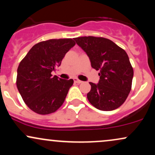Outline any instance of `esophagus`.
<instances>
[{"mask_svg":"<svg viewBox=\"0 0 155 155\" xmlns=\"http://www.w3.org/2000/svg\"><path fill=\"white\" fill-rule=\"evenodd\" d=\"M74 82L77 83V84H81V83H82V81H81V80L76 79V78H74Z\"/></svg>","mask_w":155,"mask_h":155,"instance_id":"1","label":"esophagus"}]
</instances>
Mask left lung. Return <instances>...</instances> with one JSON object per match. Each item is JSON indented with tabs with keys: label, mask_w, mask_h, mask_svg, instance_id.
Returning a JSON list of instances; mask_svg holds the SVG:
<instances>
[{
	"label": "left lung",
	"mask_w": 155,
	"mask_h": 155,
	"mask_svg": "<svg viewBox=\"0 0 155 155\" xmlns=\"http://www.w3.org/2000/svg\"><path fill=\"white\" fill-rule=\"evenodd\" d=\"M76 44L88 55L91 66L99 71L97 84L90 82L89 102L101 111L119 108L127 99L132 87L133 68L123 49L103 37L75 38Z\"/></svg>",
	"instance_id": "8db88e82"
}]
</instances>
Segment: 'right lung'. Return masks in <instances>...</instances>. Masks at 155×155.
<instances>
[{"label": "right lung", "instance_id": "add662e5", "mask_svg": "<svg viewBox=\"0 0 155 155\" xmlns=\"http://www.w3.org/2000/svg\"><path fill=\"white\" fill-rule=\"evenodd\" d=\"M72 38L49 39L35 44L17 68V89L25 104L38 114L54 113L63 104L74 80L59 79L51 72L75 45Z\"/></svg>", "mask_w": 155, "mask_h": 155}]
</instances>
